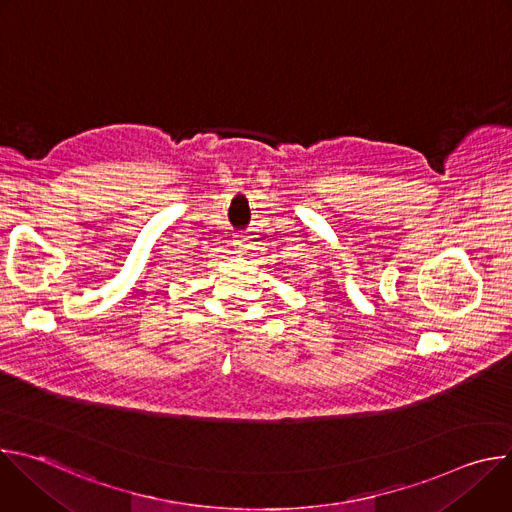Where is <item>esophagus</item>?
Returning a JSON list of instances; mask_svg holds the SVG:
<instances>
[{
  "label": "esophagus",
  "mask_w": 512,
  "mask_h": 512,
  "mask_svg": "<svg viewBox=\"0 0 512 512\" xmlns=\"http://www.w3.org/2000/svg\"><path fill=\"white\" fill-rule=\"evenodd\" d=\"M233 245H235L237 253L245 255V253H247V249H249V239H247L245 235H235V239H233Z\"/></svg>",
  "instance_id": "34e87169"
}]
</instances>
